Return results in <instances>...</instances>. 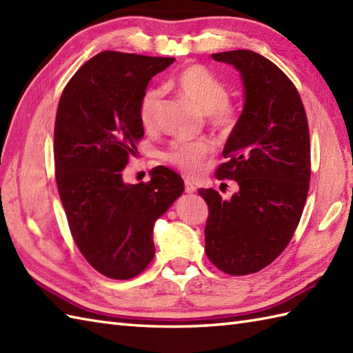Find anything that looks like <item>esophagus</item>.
<instances>
[{"instance_id": "esophagus-1", "label": "esophagus", "mask_w": 353, "mask_h": 353, "mask_svg": "<svg viewBox=\"0 0 353 353\" xmlns=\"http://www.w3.org/2000/svg\"><path fill=\"white\" fill-rule=\"evenodd\" d=\"M185 191L188 194H194V192H197V186L194 185L191 181H185Z\"/></svg>"}]
</instances>
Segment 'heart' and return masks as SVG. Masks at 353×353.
<instances>
[{"mask_svg": "<svg viewBox=\"0 0 353 353\" xmlns=\"http://www.w3.org/2000/svg\"><path fill=\"white\" fill-rule=\"evenodd\" d=\"M181 92L208 117L216 129H229L235 123V110L228 103V89L223 81L201 65H188L176 76ZM161 99V89L152 88L142 95L139 103V119L144 127L153 125L156 108ZM212 142L205 138L179 139L163 152V159L177 168L196 174L211 153Z\"/></svg>", "mask_w": 353, "mask_h": 353, "instance_id": "heart-1", "label": "heart"}]
</instances>
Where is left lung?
<instances>
[{"label":"left lung","instance_id":"left-lung-1","mask_svg":"<svg viewBox=\"0 0 353 353\" xmlns=\"http://www.w3.org/2000/svg\"><path fill=\"white\" fill-rule=\"evenodd\" d=\"M212 59L239 72L244 106L216 170L238 191L224 200L200 190L209 208L205 252L221 272L250 274L279 256L301 221L311 177L308 121L296 86L264 56L235 50Z\"/></svg>","mask_w":353,"mask_h":353}]
</instances>
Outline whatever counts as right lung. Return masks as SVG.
<instances>
[{
    "instance_id": "1",
    "label": "right lung",
    "mask_w": 353,
    "mask_h": 353,
    "mask_svg": "<svg viewBox=\"0 0 353 353\" xmlns=\"http://www.w3.org/2000/svg\"><path fill=\"white\" fill-rule=\"evenodd\" d=\"M172 57L103 51L63 89L54 125L59 196L74 241L97 272L130 279L154 256L156 220L182 196L183 179L167 167L148 183H125L127 157L144 134L139 103Z\"/></svg>"
}]
</instances>
